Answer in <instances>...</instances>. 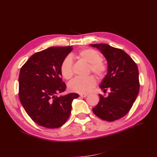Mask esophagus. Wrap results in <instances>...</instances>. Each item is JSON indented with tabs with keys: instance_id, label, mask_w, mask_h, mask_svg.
Instances as JSON below:
<instances>
[{
	"instance_id": "34e87169",
	"label": "esophagus",
	"mask_w": 157,
	"mask_h": 157,
	"mask_svg": "<svg viewBox=\"0 0 157 157\" xmlns=\"http://www.w3.org/2000/svg\"><path fill=\"white\" fill-rule=\"evenodd\" d=\"M79 96H82V97H86V96H88V94H80Z\"/></svg>"
}]
</instances>
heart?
<instances>
[{
  "label": "heart",
  "mask_w": 157,
  "mask_h": 157,
  "mask_svg": "<svg viewBox=\"0 0 157 157\" xmlns=\"http://www.w3.org/2000/svg\"><path fill=\"white\" fill-rule=\"evenodd\" d=\"M76 57L89 64L88 71L101 79L106 75L108 67L105 61L101 59V55L94 49L84 48L78 52ZM60 71L63 78L69 79L73 75V68L71 59L67 56L63 60L60 66ZM96 84V79L93 75L86 78L77 77L69 82L68 88L70 91L85 94L88 92Z\"/></svg>",
  "instance_id": "obj_1"
}]
</instances>
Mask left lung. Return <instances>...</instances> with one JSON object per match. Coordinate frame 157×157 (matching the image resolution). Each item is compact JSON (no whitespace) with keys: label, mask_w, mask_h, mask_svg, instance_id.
Masks as SVG:
<instances>
[{"label":"left lung","mask_w":157,"mask_h":157,"mask_svg":"<svg viewBox=\"0 0 157 157\" xmlns=\"http://www.w3.org/2000/svg\"><path fill=\"white\" fill-rule=\"evenodd\" d=\"M101 50L107 60L108 73L101 84L107 97L99 94L100 101L92 111L102 120L113 121L128 114L139 92L140 82L137 65L123 50L107 44H91Z\"/></svg>","instance_id":"left-lung-1"}]
</instances>
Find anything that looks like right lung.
<instances>
[{"mask_svg":"<svg viewBox=\"0 0 157 157\" xmlns=\"http://www.w3.org/2000/svg\"><path fill=\"white\" fill-rule=\"evenodd\" d=\"M71 46L50 47L33 55L20 70L19 98L25 112L38 125L54 129L62 126L71 114L75 93L57 96L66 89L60 66Z\"/></svg>","mask_w":157,"mask_h":157,"instance_id":"right-lung-1","label":"right lung"}]
</instances>
